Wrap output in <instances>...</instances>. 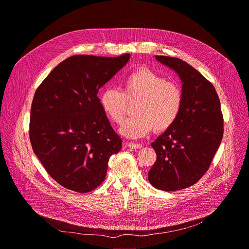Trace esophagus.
<instances>
[{"label":"esophagus","mask_w":249,"mask_h":249,"mask_svg":"<svg viewBox=\"0 0 249 249\" xmlns=\"http://www.w3.org/2000/svg\"><path fill=\"white\" fill-rule=\"evenodd\" d=\"M127 146L129 148H132V149H140V148H142V144H140V143H133V142L127 143Z\"/></svg>","instance_id":"1"}]
</instances>
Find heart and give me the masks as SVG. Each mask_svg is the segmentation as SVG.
<instances>
[{"label":"heart","mask_w":249,"mask_h":249,"mask_svg":"<svg viewBox=\"0 0 249 249\" xmlns=\"http://www.w3.org/2000/svg\"><path fill=\"white\" fill-rule=\"evenodd\" d=\"M122 91L106 88L100 95V105L107 117L120 124L126 116L128 103H135V116L127 119L120 132L129 138H140L152 129L162 132L170 128L181 111V88L158 73L140 67L122 80Z\"/></svg>","instance_id":"b5f03b06"}]
</instances>
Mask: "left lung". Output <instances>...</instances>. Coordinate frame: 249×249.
Masks as SVG:
<instances>
[{
  "label": "left lung",
  "mask_w": 249,
  "mask_h": 249,
  "mask_svg": "<svg viewBox=\"0 0 249 249\" xmlns=\"http://www.w3.org/2000/svg\"><path fill=\"white\" fill-rule=\"evenodd\" d=\"M182 82L181 111L175 123L151 143L157 159L148 180L157 189L192 186L208 170L223 136V116L215 88L192 66L178 58L155 56Z\"/></svg>",
  "instance_id": "8db88e82"
}]
</instances>
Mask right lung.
<instances>
[{
    "mask_svg": "<svg viewBox=\"0 0 249 249\" xmlns=\"http://www.w3.org/2000/svg\"><path fill=\"white\" fill-rule=\"evenodd\" d=\"M119 57L75 55L61 62L36 90L30 116L33 151L63 187L86 193L104 181L111 155L122 148L97 97L122 69Z\"/></svg>",
    "mask_w": 249,
    "mask_h": 249,
    "instance_id": "add662e5",
    "label": "right lung"
}]
</instances>
